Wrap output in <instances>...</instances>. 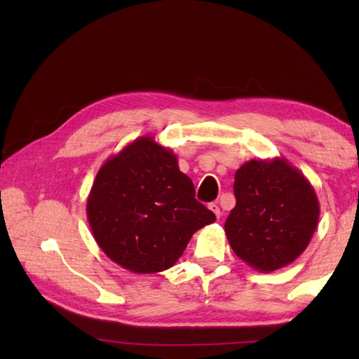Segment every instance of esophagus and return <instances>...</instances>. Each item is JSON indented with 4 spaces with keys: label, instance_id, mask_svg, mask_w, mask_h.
I'll return each instance as SVG.
<instances>
[{
    "label": "esophagus",
    "instance_id": "obj_1",
    "mask_svg": "<svg viewBox=\"0 0 359 359\" xmlns=\"http://www.w3.org/2000/svg\"><path fill=\"white\" fill-rule=\"evenodd\" d=\"M209 209H210L212 212H214V214H215V217H217V218H220L222 212H220V208H218V205H217L215 203H210V204H209Z\"/></svg>",
    "mask_w": 359,
    "mask_h": 359
}]
</instances>
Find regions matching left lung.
I'll list each match as a JSON object with an SVG mask.
<instances>
[{"mask_svg": "<svg viewBox=\"0 0 359 359\" xmlns=\"http://www.w3.org/2000/svg\"><path fill=\"white\" fill-rule=\"evenodd\" d=\"M234 196L224 233L234 253L253 269H280L311 244L320 203L311 182L288 160L244 163L234 175Z\"/></svg>", "mask_w": 359, "mask_h": 359, "instance_id": "1", "label": "left lung"}]
</instances>
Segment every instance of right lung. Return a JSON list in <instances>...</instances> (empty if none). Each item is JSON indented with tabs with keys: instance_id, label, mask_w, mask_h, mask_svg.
<instances>
[{
	"instance_id": "1",
	"label": "right lung",
	"mask_w": 359,
	"mask_h": 359,
	"mask_svg": "<svg viewBox=\"0 0 359 359\" xmlns=\"http://www.w3.org/2000/svg\"><path fill=\"white\" fill-rule=\"evenodd\" d=\"M96 244L114 263L135 274L175 264L191 236L215 215L194 199L191 179L177 156L141 136L100 168L87 198Z\"/></svg>"
}]
</instances>
